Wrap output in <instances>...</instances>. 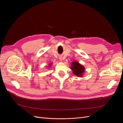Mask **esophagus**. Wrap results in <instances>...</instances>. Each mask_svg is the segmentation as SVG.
<instances>
[{"label":"esophagus","instance_id":"1","mask_svg":"<svg viewBox=\"0 0 123 123\" xmlns=\"http://www.w3.org/2000/svg\"><path fill=\"white\" fill-rule=\"evenodd\" d=\"M59 60H60V61H62V57H59Z\"/></svg>","mask_w":123,"mask_h":123}]
</instances>
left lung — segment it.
I'll use <instances>...</instances> for the list:
<instances>
[{"label":"left lung","mask_w":123,"mask_h":123,"mask_svg":"<svg viewBox=\"0 0 123 123\" xmlns=\"http://www.w3.org/2000/svg\"><path fill=\"white\" fill-rule=\"evenodd\" d=\"M71 64L72 66L70 68L72 70L73 74L77 76L82 77L85 71L84 67L76 61H73Z\"/></svg>","instance_id":"left-lung-1"}]
</instances>
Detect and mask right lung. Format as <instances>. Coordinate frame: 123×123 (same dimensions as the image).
I'll use <instances>...</instances> for the list:
<instances>
[{"label": "right lung", "mask_w": 123, "mask_h": 123, "mask_svg": "<svg viewBox=\"0 0 123 123\" xmlns=\"http://www.w3.org/2000/svg\"><path fill=\"white\" fill-rule=\"evenodd\" d=\"M50 65H51V64H49V66H50Z\"/></svg>", "instance_id": "right-lung-1"}]
</instances>
